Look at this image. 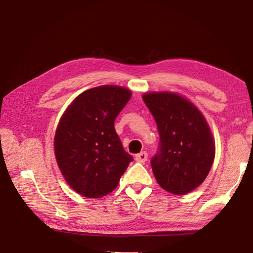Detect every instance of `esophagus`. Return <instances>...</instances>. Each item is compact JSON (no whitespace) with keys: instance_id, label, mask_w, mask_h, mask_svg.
Returning a JSON list of instances; mask_svg holds the SVG:
<instances>
[{"instance_id":"1","label":"esophagus","mask_w":253,"mask_h":253,"mask_svg":"<svg viewBox=\"0 0 253 253\" xmlns=\"http://www.w3.org/2000/svg\"><path fill=\"white\" fill-rule=\"evenodd\" d=\"M135 161L137 163H145L147 161V153L146 152H141L135 156Z\"/></svg>"}]
</instances>
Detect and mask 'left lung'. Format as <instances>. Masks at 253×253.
<instances>
[{
    "instance_id": "1",
    "label": "left lung",
    "mask_w": 253,
    "mask_h": 253,
    "mask_svg": "<svg viewBox=\"0 0 253 253\" xmlns=\"http://www.w3.org/2000/svg\"><path fill=\"white\" fill-rule=\"evenodd\" d=\"M156 121L161 143L152 158L153 173L166 191L184 195L202 184L215 158V141L197 107L172 91L142 96Z\"/></svg>"
}]
</instances>
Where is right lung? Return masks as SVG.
<instances>
[{
  "mask_svg": "<svg viewBox=\"0 0 253 253\" xmlns=\"http://www.w3.org/2000/svg\"><path fill=\"white\" fill-rule=\"evenodd\" d=\"M132 96L117 85L87 89L66 108L54 135V155L62 176L85 198L115 190L133 157L123 148L115 120Z\"/></svg>",
  "mask_w": 253,
  "mask_h": 253,
  "instance_id": "add662e5",
  "label": "right lung"
}]
</instances>
